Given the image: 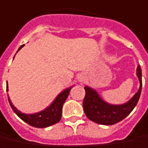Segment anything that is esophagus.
Wrapping results in <instances>:
<instances>
[{
  "label": "esophagus",
  "mask_w": 148,
  "mask_h": 148,
  "mask_svg": "<svg viewBox=\"0 0 148 148\" xmlns=\"http://www.w3.org/2000/svg\"><path fill=\"white\" fill-rule=\"evenodd\" d=\"M77 79H78V81L80 82H82L85 80V76L84 75H82V74H81V75H79V76L77 77Z\"/></svg>",
  "instance_id": "34e87169"
}]
</instances>
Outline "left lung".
Here are the masks:
<instances>
[{
	"label": "left lung",
	"mask_w": 148,
	"mask_h": 148,
	"mask_svg": "<svg viewBox=\"0 0 148 148\" xmlns=\"http://www.w3.org/2000/svg\"><path fill=\"white\" fill-rule=\"evenodd\" d=\"M139 80V89L128 102L120 105H113L103 100L95 89L86 86V95L83 100V109L90 120L102 125H113L122 121L135 108L142 90V71L140 66L136 70Z\"/></svg>",
	"instance_id": "obj_1"
}]
</instances>
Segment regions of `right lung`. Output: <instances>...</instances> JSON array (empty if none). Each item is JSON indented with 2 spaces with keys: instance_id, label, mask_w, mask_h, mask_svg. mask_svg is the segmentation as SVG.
Segmentation results:
<instances>
[{
  "instance_id": "add662e5",
  "label": "right lung",
  "mask_w": 148,
  "mask_h": 148,
  "mask_svg": "<svg viewBox=\"0 0 148 148\" xmlns=\"http://www.w3.org/2000/svg\"><path fill=\"white\" fill-rule=\"evenodd\" d=\"M24 45H25L20 46L17 52L23 47ZM6 88H7V91H8V84H7ZM71 88H72V86L70 88L64 90L63 91L61 92L59 95L57 96L56 99L53 100V102L48 107H46L45 110L35 114L21 113L20 110H17L16 107L13 106L9 96H8V99H9V104L13 111L24 122H25L26 123L30 125L32 127H34L44 128L55 124L61 120L62 113V106L70 94Z\"/></svg>"
}]
</instances>
